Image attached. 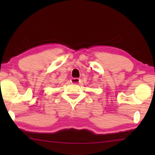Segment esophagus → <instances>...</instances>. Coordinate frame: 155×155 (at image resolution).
Listing matches in <instances>:
<instances>
[{
	"instance_id": "esophagus-1",
	"label": "esophagus",
	"mask_w": 155,
	"mask_h": 155,
	"mask_svg": "<svg viewBox=\"0 0 155 155\" xmlns=\"http://www.w3.org/2000/svg\"><path fill=\"white\" fill-rule=\"evenodd\" d=\"M71 82L73 84H76V83H78V82H80V79L79 78H72Z\"/></svg>"
}]
</instances>
